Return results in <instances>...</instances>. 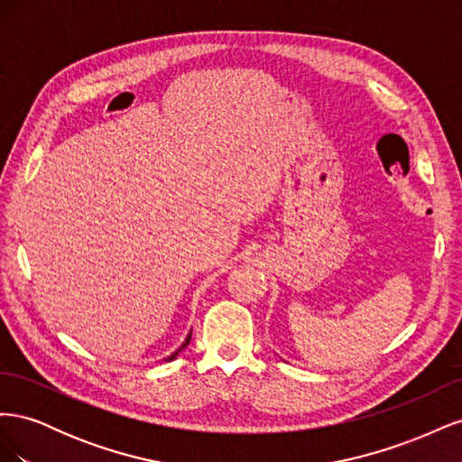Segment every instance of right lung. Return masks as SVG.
<instances>
[{
    "label": "right lung",
    "instance_id": "add662e5",
    "mask_svg": "<svg viewBox=\"0 0 462 462\" xmlns=\"http://www.w3.org/2000/svg\"><path fill=\"white\" fill-rule=\"evenodd\" d=\"M190 335H192V329H190V333H189V335H187V339H185V341H183V345H180V346H179V348H177V351H175V353H171V355H170V356H167V358H163V360H165V362H171V360H175V358H177V355H179V353H180V351H183V348H185V346H187V345H189V343H190Z\"/></svg>",
    "mask_w": 462,
    "mask_h": 462
}]
</instances>
